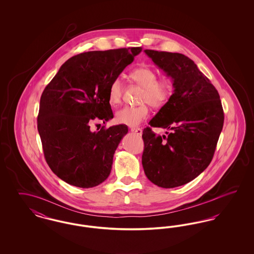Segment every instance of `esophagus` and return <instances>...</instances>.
I'll return each mask as SVG.
<instances>
[{
  "mask_svg": "<svg viewBox=\"0 0 254 254\" xmlns=\"http://www.w3.org/2000/svg\"><path fill=\"white\" fill-rule=\"evenodd\" d=\"M130 131L133 133H135V134H137V135H139V136H141L142 135V133H143V130H142V128H139V127H132V128H130Z\"/></svg>",
  "mask_w": 254,
  "mask_h": 254,
  "instance_id": "34e87169",
  "label": "esophagus"
}]
</instances>
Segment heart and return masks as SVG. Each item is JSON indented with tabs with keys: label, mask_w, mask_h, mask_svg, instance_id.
I'll return each instance as SVG.
<instances>
[{
	"label": "heart",
	"mask_w": 254,
	"mask_h": 254,
	"mask_svg": "<svg viewBox=\"0 0 254 254\" xmlns=\"http://www.w3.org/2000/svg\"><path fill=\"white\" fill-rule=\"evenodd\" d=\"M135 84L143 87L140 102L145 103L140 106H126L115 113V121L118 124L137 127L148 116V104L152 108H161L166 105L173 92V83L169 77L157 79L156 71L149 66H139L129 74ZM123 84L120 78L112 80L109 87V101L110 105L116 106L121 102Z\"/></svg>",
	"instance_id": "obj_1"
}]
</instances>
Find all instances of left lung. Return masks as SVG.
I'll use <instances>...</instances> for the list:
<instances>
[{
    "label": "left lung",
    "instance_id": "1",
    "mask_svg": "<svg viewBox=\"0 0 254 254\" xmlns=\"http://www.w3.org/2000/svg\"><path fill=\"white\" fill-rule=\"evenodd\" d=\"M145 53L173 83L168 103L149 121L170 130L160 136L143 131L142 165L147 179L164 189L183 186L210 164L224 125L216 88L193 61L181 53L145 49Z\"/></svg>",
    "mask_w": 254,
    "mask_h": 254
}]
</instances>
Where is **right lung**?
Instances as JSON below:
<instances>
[{"instance_id":"obj_1","label":"right lung","mask_w":254,"mask_h":254,"mask_svg":"<svg viewBox=\"0 0 254 254\" xmlns=\"http://www.w3.org/2000/svg\"><path fill=\"white\" fill-rule=\"evenodd\" d=\"M142 48L88 51L62 64L40 100L38 131L50 169L63 181L93 188L110 174L113 155L128 128L113 126L90 130L92 120L113 118L109 101L112 80Z\"/></svg>"}]
</instances>
